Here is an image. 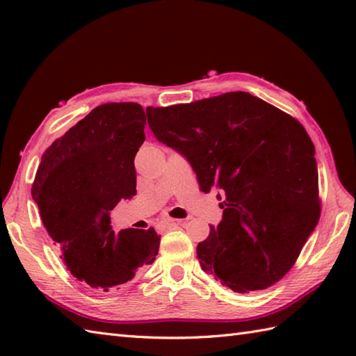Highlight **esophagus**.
<instances>
[{
    "instance_id": "1",
    "label": "esophagus",
    "mask_w": 356,
    "mask_h": 356,
    "mask_svg": "<svg viewBox=\"0 0 356 356\" xmlns=\"http://www.w3.org/2000/svg\"><path fill=\"white\" fill-rule=\"evenodd\" d=\"M163 223L165 226H174V225H182V220H179V218H166Z\"/></svg>"
}]
</instances>
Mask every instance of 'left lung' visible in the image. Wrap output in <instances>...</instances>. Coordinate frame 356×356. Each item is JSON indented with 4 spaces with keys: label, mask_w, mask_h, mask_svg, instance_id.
Returning <instances> with one entry per match:
<instances>
[{
    "label": "left lung",
    "mask_w": 356,
    "mask_h": 356,
    "mask_svg": "<svg viewBox=\"0 0 356 356\" xmlns=\"http://www.w3.org/2000/svg\"><path fill=\"white\" fill-rule=\"evenodd\" d=\"M147 118L157 140L188 159L200 191L225 197L222 222L197 245L202 269L238 293L283 278L321 213L305 127L245 92L148 107Z\"/></svg>",
    "instance_id": "obj_1"
}]
</instances>
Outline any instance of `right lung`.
<instances>
[{"label": "right lung", "mask_w": 356, "mask_h": 356, "mask_svg": "<svg viewBox=\"0 0 356 356\" xmlns=\"http://www.w3.org/2000/svg\"><path fill=\"white\" fill-rule=\"evenodd\" d=\"M145 124L139 104L99 105L44 151L32 185L67 269L101 292L119 289L159 252L153 228L116 236L110 226V211L136 195L134 156Z\"/></svg>", "instance_id": "1"}]
</instances>
